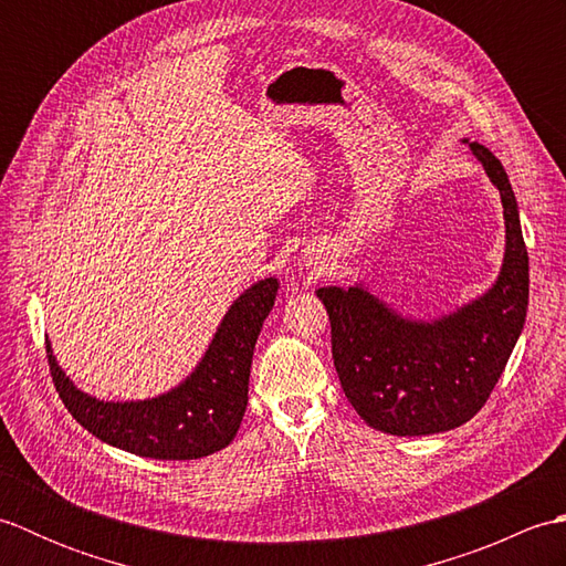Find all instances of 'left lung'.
Wrapping results in <instances>:
<instances>
[{"label": "left lung", "instance_id": "8db88e82", "mask_svg": "<svg viewBox=\"0 0 566 566\" xmlns=\"http://www.w3.org/2000/svg\"><path fill=\"white\" fill-rule=\"evenodd\" d=\"M499 187L506 258L496 284L457 314L416 323L369 292L323 286L333 363L340 387L367 426L389 436H430L474 418L506 369L527 311V248L518 203L501 160L469 143Z\"/></svg>", "mask_w": 566, "mask_h": 566}]
</instances>
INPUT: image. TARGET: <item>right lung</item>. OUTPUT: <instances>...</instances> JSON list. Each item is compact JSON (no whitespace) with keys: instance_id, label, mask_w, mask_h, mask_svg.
Returning <instances> with one entry per match:
<instances>
[{"instance_id":"obj_1","label":"right lung","mask_w":566,"mask_h":566,"mask_svg":"<svg viewBox=\"0 0 566 566\" xmlns=\"http://www.w3.org/2000/svg\"><path fill=\"white\" fill-rule=\"evenodd\" d=\"M276 280H262L228 311L207 355L185 384L150 401H97L72 387L45 345L55 391L82 428L99 440L153 460H199L235 438L248 406V379Z\"/></svg>"}]
</instances>
